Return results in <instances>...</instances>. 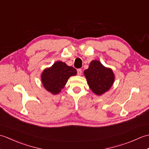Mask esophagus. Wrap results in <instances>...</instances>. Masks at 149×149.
Masks as SVG:
<instances>
[{"label": "esophagus", "instance_id": "obj_1", "mask_svg": "<svg viewBox=\"0 0 149 149\" xmlns=\"http://www.w3.org/2000/svg\"><path fill=\"white\" fill-rule=\"evenodd\" d=\"M77 74L79 75H81L82 74V70L81 68H79L77 70Z\"/></svg>", "mask_w": 149, "mask_h": 149}]
</instances>
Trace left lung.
Listing matches in <instances>:
<instances>
[{"mask_svg":"<svg viewBox=\"0 0 149 149\" xmlns=\"http://www.w3.org/2000/svg\"><path fill=\"white\" fill-rule=\"evenodd\" d=\"M84 75L92 92L99 96L109 90L115 79L112 69L104 66L98 60L90 62Z\"/></svg>","mask_w":149,"mask_h":149,"instance_id":"1","label":"left lung"}]
</instances>
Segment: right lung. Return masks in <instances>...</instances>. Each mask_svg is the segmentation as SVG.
<instances>
[{"mask_svg":"<svg viewBox=\"0 0 149 149\" xmlns=\"http://www.w3.org/2000/svg\"><path fill=\"white\" fill-rule=\"evenodd\" d=\"M77 75V70L65 63L56 61L50 66L43 70L41 80L43 87L49 92L57 95L65 87L71 76Z\"/></svg>","mask_w":149,"mask_h":149,"instance_id":"1","label":"right lung"}]
</instances>
